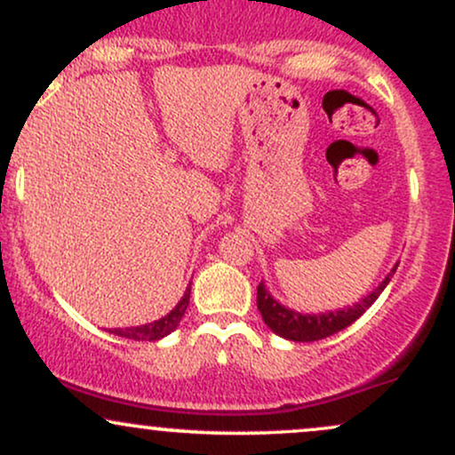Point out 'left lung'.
<instances>
[{
  "mask_svg": "<svg viewBox=\"0 0 455 455\" xmlns=\"http://www.w3.org/2000/svg\"><path fill=\"white\" fill-rule=\"evenodd\" d=\"M395 269H398V263H395L389 274L385 275V278L380 280L368 295H363L357 304L338 307V310H325V312H297L295 307L280 304V301L269 293L265 282H260L257 286L259 312L260 316H263L265 325H267L274 333H278L280 338H284V340H291V342L323 340V338L333 336V333L342 331V329L353 325V323L379 299V295L383 293L385 286L389 284L391 275L395 274Z\"/></svg>",
  "mask_w": 455,
  "mask_h": 455,
  "instance_id": "obj_1",
  "label": "left lung"
}]
</instances>
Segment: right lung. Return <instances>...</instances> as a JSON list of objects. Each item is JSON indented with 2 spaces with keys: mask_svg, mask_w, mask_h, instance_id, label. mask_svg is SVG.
Here are the masks:
<instances>
[{
  "mask_svg": "<svg viewBox=\"0 0 455 455\" xmlns=\"http://www.w3.org/2000/svg\"><path fill=\"white\" fill-rule=\"evenodd\" d=\"M190 284H188L184 297L177 301V306L166 316H162L154 323H145V325L115 327V329H108V331L115 333V336H119V338H128V340H145V342L162 340V338L169 336L171 331H175V329L180 327L181 318H184V315H186V307H188V304H190Z\"/></svg>",
  "mask_w": 455,
  "mask_h": 455,
  "instance_id": "1",
  "label": "right lung"
}]
</instances>
